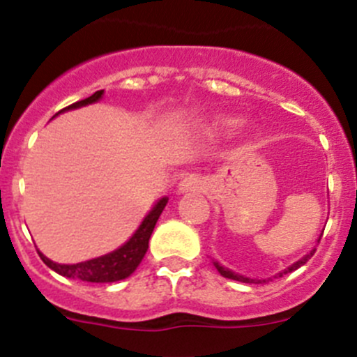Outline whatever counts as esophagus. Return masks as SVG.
Masks as SVG:
<instances>
[{"instance_id":"esophagus-1","label":"esophagus","mask_w":357,"mask_h":357,"mask_svg":"<svg viewBox=\"0 0 357 357\" xmlns=\"http://www.w3.org/2000/svg\"><path fill=\"white\" fill-rule=\"evenodd\" d=\"M205 188H207V185L197 174H191L179 183V191L181 193H202V191H205Z\"/></svg>"}]
</instances>
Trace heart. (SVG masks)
Here are the masks:
<instances>
[{"label": "heart", "instance_id": "obj_1", "mask_svg": "<svg viewBox=\"0 0 357 357\" xmlns=\"http://www.w3.org/2000/svg\"><path fill=\"white\" fill-rule=\"evenodd\" d=\"M236 125V121H232V119H227V121H222V126L224 128H232V126Z\"/></svg>", "mask_w": 357, "mask_h": 357}]
</instances>
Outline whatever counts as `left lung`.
Instances as JSON below:
<instances>
[{"mask_svg":"<svg viewBox=\"0 0 357 357\" xmlns=\"http://www.w3.org/2000/svg\"><path fill=\"white\" fill-rule=\"evenodd\" d=\"M320 239H321V236H320ZM320 239H318V243H320ZM313 253H314V250H313V251H310V253H307L306 257H303L301 260H298V261H296V264H292L291 267H287L286 270H282V272H280V273H277V277H282L284 273L294 272V270H298L299 267H303V265H305L306 261L310 260L311 257H313ZM213 265H215V268L219 270V273H220V275H222V277H227V279H232V280H239V282H246V284H261V282H265V280L248 279V277H243V275H239V273L232 272V270H229V268H224L222 265H219V264H217V261H213Z\"/></svg>","mask_w":357,"mask_h":357,"instance_id":"8db88e82","label":"left lung"}]
</instances>
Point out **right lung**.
<instances>
[{"label":"right lung","mask_w":357,"mask_h":357,"mask_svg":"<svg viewBox=\"0 0 357 357\" xmlns=\"http://www.w3.org/2000/svg\"><path fill=\"white\" fill-rule=\"evenodd\" d=\"M104 96V90H97L96 93L87 97L84 100H78V102L71 104V106L65 107L63 111L77 109V107L87 106V104H93ZM58 112V114H59ZM167 204V198H160L155 204V207L149 212V215L145 217L144 222L140 224V227L135 231V234L131 236L128 241L125 243L121 248H118L112 253L104 255V257L93 258V260L82 261V264H73V265H61L56 264V261L50 260L47 257H44L40 251H37L40 257V260L47 265L51 270H54L56 273L63 277H68V279H80L85 282H116V280H123L126 277H130L131 273L137 270L140 265L142 258L145 257L149 248V239L152 236L153 227H155L157 220H159L160 213H162L164 207Z\"/></svg>","instance_id":"1"}]
</instances>
